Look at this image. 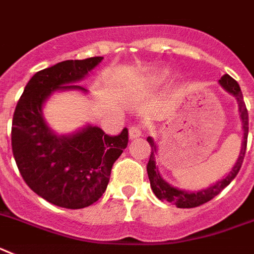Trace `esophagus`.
I'll return each mask as SVG.
<instances>
[{"label":"esophagus","instance_id":"esophagus-1","mask_svg":"<svg viewBox=\"0 0 254 254\" xmlns=\"http://www.w3.org/2000/svg\"><path fill=\"white\" fill-rule=\"evenodd\" d=\"M142 135V127H138V125H134L129 129V138L130 139H135V138L140 137Z\"/></svg>","mask_w":254,"mask_h":254}]
</instances>
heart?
<instances>
[{
	"mask_svg": "<svg viewBox=\"0 0 254 254\" xmlns=\"http://www.w3.org/2000/svg\"><path fill=\"white\" fill-rule=\"evenodd\" d=\"M169 73H170L169 69H167V68H164V69H161V71H159L156 74H155V76H153V80H155V81H161V80H164V78L167 77V76H168V74H169Z\"/></svg>",
	"mask_w": 254,
	"mask_h": 254,
	"instance_id": "obj_1",
	"label": "heart"
}]
</instances>
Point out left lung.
<instances>
[{"label": "left lung", "instance_id": "8db88e82", "mask_svg": "<svg viewBox=\"0 0 254 254\" xmlns=\"http://www.w3.org/2000/svg\"><path fill=\"white\" fill-rule=\"evenodd\" d=\"M218 84L225 89L229 94L232 97H235L236 102H238V108H239V117L240 124H242V131H243V139H242V147H240V153L238 160L234 164V167L231 168L229 173H226L223 176L222 180L217 181L216 183L210 185L206 189H201L199 191H189V190H182L178 187L172 186L170 183L164 180L161 174H160L159 167L156 164V156H157V147L156 142L153 140L152 137H147V142L151 146V156L147 164V173H148V178H150L151 190L153 193L156 195L157 199L165 200L169 203L176 204L178 208H195L201 204L206 203L212 200L214 196L218 195L225 187L230 185L236 174L239 173L240 168H242L243 160H244V155H246L247 148V139H248V111H247L246 103L243 99L242 90H240L239 84L236 82L231 76L225 74L218 81Z\"/></svg>", "mask_w": 254, "mask_h": 254}]
</instances>
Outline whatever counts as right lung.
Listing matches in <instances>:
<instances>
[{
	"mask_svg": "<svg viewBox=\"0 0 254 254\" xmlns=\"http://www.w3.org/2000/svg\"><path fill=\"white\" fill-rule=\"evenodd\" d=\"M102 61H64L38 71L25 85L12 117V155L23 180L42 199L67 209L86 208L103 195L112 165L127 148V129L110 137L86 124L58 134L45 120L44 107L55 93L87 94L77 82Z\"/></svg>",
	"mask_w": 254,
	"mask_h": 254,
	"instance_id": "obj_1",
	"label": "right lung"
}]
</instances>
